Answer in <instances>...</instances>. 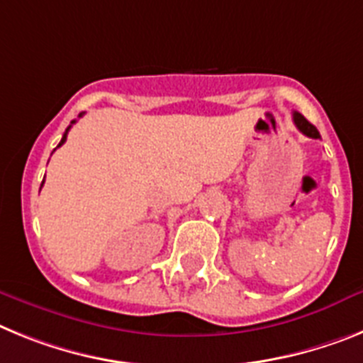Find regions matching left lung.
Masks as SVG:
<instances>
[{"label": "left lung", "mask_w": 363, "mask_h": 363, "mask_svg": "<svg viewBox=\"0 0 363 363\" xmlns=\"http://www.w3.org/2000/svg\"><path fill=\"white\" fill-rule=\"evenodd\" d=\"M292 118H294L296 128H298L299 131H301V133L307 135V137H311V138H320V133H318V129L314 128V125L311 124V122H308L307 118H305V116L301 115V113L294 111V113H292Z\"/></svg>", "instance_id": "8db88e82"}]
</instances>
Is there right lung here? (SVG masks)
I'll use <instances>...</instances> for the list:
<instances>
[{
	"mask_svg": "<svg viewBox=\"0 0 363 363\" xmlns=\"http://www.w3.org/2000/svg\"><path fill=\"white\" fill-rule=\"evenodd\" d=\"M82 115H84V113H80V115H78V116H82ZM74 122H77V121H72V122H71V125H72V124H74ZM71 125H69V128H67V129H65V133H64V137H62V140H60V144H58V146H56V147H60V146H62V144H64V143H65V138H67V133H69V129H71ZM43 181H45V177H43ZM42 186H43V182H42ZM40 190H42V188H40Z\"/></svg>",
	"mask_w": 363,
	"mask_h": 363,
	"instance_id": "add662e5",
	"label": "right lung"
}]
</instances>
